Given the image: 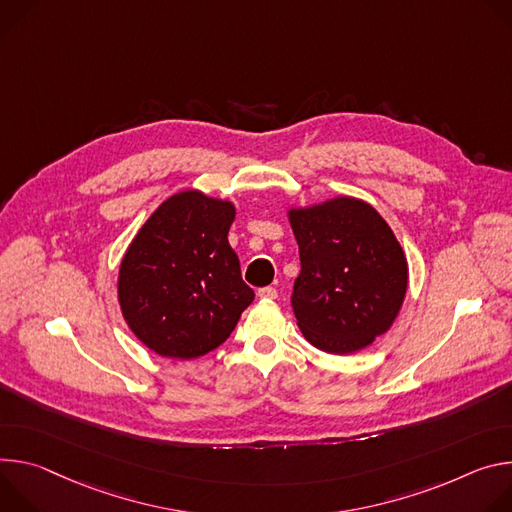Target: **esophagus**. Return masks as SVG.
I'll list each match as a JSON object with an SVG mask.
<instances>
[{"mask_svg":"<svg viewBox=\"0 0 512 512\" xmlns=\"http://www.w3.org/2000/svg\"><path fill=\"white\" fill-rule=\"evenodd\" d=\"M258 297L260 299H276L278 297V291L274 287H264L258 291Z\"/></svg>","mask_w":512,"mask_h":512,"instance_id":"1","label":"esophagus"}]
</instances>
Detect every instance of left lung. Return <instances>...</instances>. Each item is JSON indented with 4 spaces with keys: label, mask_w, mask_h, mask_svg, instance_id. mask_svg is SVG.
Returning <instances> with one entry per match:
<instances>
[{
    "label": "left lung",
    "mask_w": 512,
    "mask_h": 512,
    "mask_svg": "<svg viewBox=\"0 0 512 512\" xmlns=\"http://www.w3.org/2000/svg\"><path fill=\"white\" fill-rule=\"evenodd\" d=\"M301 274L293 311L305 339L327 354H354L399 315L409 266L388 223L366 201L335 197L289 209Z\"/></svg>",
    "instance_id": "8db88e82"
}]
</instances>
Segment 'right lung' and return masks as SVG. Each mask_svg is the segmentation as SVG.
<instances>
[{
  "label": "right lung",
  "mask_w": 512,
  "mask_h": 512,
  "mask_svg": "<svg viewBox=\"0 0 512 512\" xmlns=\"http://www.w3.org/2000/svg\"><path fill=\"white\" fill-rule=\"evenodd\" d=\"M234 217L230 201L181 191L158 205L128 246L118 301L128 327L154 354L205 356L254 301L227 242Z\"/></svg>",
  "instance_id": "add662e5"
}]
</instances>
